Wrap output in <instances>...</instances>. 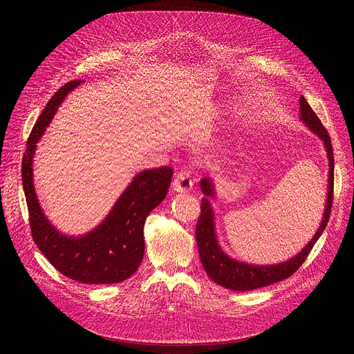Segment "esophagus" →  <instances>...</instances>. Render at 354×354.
Instances as JSON below:
<instances>
[{
    "label": "esophagus",
    "instance_id": "obj_1",
    "mask_svg": "<svg viewBox=\"0 0 354 354\" xmlns=\"http://www.w3.org/2000/svg\"><path fill=\"white\" fill-rule=\"evenodd\" d=\"M172 185H174V189H175L176 192H180V194L189 192V191H192V188H194L192 178H191V175H189V172H188L187 169H183V171H180V172L176 174V176H175Z\"/></svg>",
    "mask_w": 354,
    "mask_h": 354
}]
</instances>
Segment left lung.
Returning <instances> with one entry per match:
<instances>
[{
    "instance_id": "obj_1",
    "label": "left lung",
    "mask_w": 354,
    "mask_h": 354,
    "mask_svg": "<svg viewBox=\"0 0 354 354\" xmlns=\"http://www.w3.org/2000/svg\"><path fill=\"white\" fill-rule=\"evenodd\" d=\"M300 118L301 120L317 135L327 151L328 158V192L326 201V209L323 215L322 224L313 236L310 243L303 248L301 252L295 257L290 258L286 263L274 264V266H252L247 263H239L236 259L228 257L218 245V239L215 235V225H214V212L211 208L209 199L215 196L212 180L205 178L201 180V189L207 196L202 198L201 202V215L196 222V244L201 257V263L205 268L207 274L211 277V280L222 287L234 290V291H250L255 288L267 287L275 284L278 281H283L286 278L291 277L297 270L301 267L306 261L310 251L313 250L314 244L326 230V225L330 218L331 205H333V188H334V158H333V147L331 139L327 133L326 127L314 113V110L310 107L307 100L301 96L300 97Z\"/></svg>"
}]
</instances>
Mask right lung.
<instances>
[{
	"mask_svg": "<svg viewBox=\"0 0 354 354\" xmlns=\"http://www.w3.org/2000/svg\"><path fill=\"white\" fill-rule=\"evenodd\" d=\"M80 83L83 80H71L55 91L34 124L23 158V188L32 239L53 267L83 284H115L139 268L145 254V219L165 199L174 171L163 166L138 174L102 224L83 236H68L55 230L34 191L32 156L55 110Z\"/></svg>",
	"mask_w": 354,
	"mask_h": 354,
	"instance_id": "obj_1",
	"label": "right lung"
}]
</instances>
